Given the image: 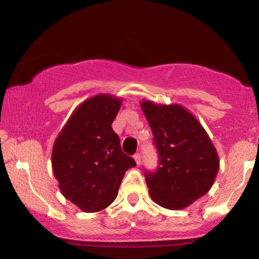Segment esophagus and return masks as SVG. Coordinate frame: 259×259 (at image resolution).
<instances>
[{
	"label": "esophagus",
	"instance_id": "34e87169",
	"mask_svg": "<svg viewBox=\"0 0 259 259\" xmlns=\"http://www.w3.org/2000/svg\"><path fill=\"white\" fill-rule=\"evenodd\" d=\"M134 159H135L136 165L140 166L141 165V155H140V154H135V155H134Z\"/></svg>",
	"mask_w": 259,
	"mask_h": 259
}]
</instances>
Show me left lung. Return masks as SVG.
I'll list each match as a JSON object with an SVG mask.
<instances>
[{
	"label": "left lung",
	"mask_w": 259,
	"mask_h": 259,
	"mask_svg": "<svg viewBox=\"0 0 259 259\" xmlns=\"http://www.w3.org/2000/svg\"><path fill=\"white\" fill-rule=\"evenodd\" d=\"M159 154L155 172H145L150 197L166 209L178 210L210 190L220 160L207 132L190 111L178 104L141 101Z\"/></svg>",
	"instance_id": "obj_1"
}]
</instances>
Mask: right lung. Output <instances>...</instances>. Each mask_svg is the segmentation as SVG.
I'll use <instances>...</instances> for the list:
<instances>
[{
	"label": "right lung",
	"instance_id": "add662e5",
	"mask_svg": "<svg viewBox=\"0 0 259 259\" xmlns=\"http://www.w3.org/2000/svg\"><path fill=\"white\" fill-rule=\"evenodd\" d=\"M122 99L98 94L80 104L52 147L51 163L62 195L84 212L109 207L135 160L120 148L112 122Z\"/></svg>",
	"mask_w": 259,
	"mask_h": 259
}]
</instances>
